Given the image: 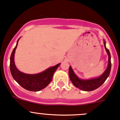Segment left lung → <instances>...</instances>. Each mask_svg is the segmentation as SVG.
Segmentation results:
<instances>
[{"instance_id":"obj_1","label":"left lung","mask_w":120,"mask_h":120,"mask_svg":"<svg viewBox=\"0 0 120 120\" xmlns=\"http://www.w3.org/2000/svg\"><path fill=\"white\" fill-rule=\"evenodd\" d=\"M104 48L109 55V64H108L107 68L106 69L105 72L98 78L90 79V80H81L76 76V75L73 72L71 66H70L69 69V75L71 82L75 87L84 91L94 90L101 86L103 83L105 81L107 78L109 77L111 67V55L109 50L105 47V41H104Z\"/></svg>"}]
</instances>
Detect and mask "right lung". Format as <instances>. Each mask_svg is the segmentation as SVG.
<instances>
[{
    "mask_svg": "<svg viewBox=\"0 0 120 120\" xmlns=\"http://www.w3.org/2000/svg\"><path fill=\"white\" fill-rule=\"evenodd\" d=\"M19 40H17V44L13 50L10 56V70L11 75L14 79L25 89L33 92L41 90L48 86L52 81L53 75L60 64L49 68L46 71L38 74L29 75L20 72L16 68L14 61L15 51L18 44Z\"/></svg>",
    "mask_w": 120,
    "mask_h": 120,
    "instance_id": "right-lung-1",
    "label": "right lung"
}]
</instances>
